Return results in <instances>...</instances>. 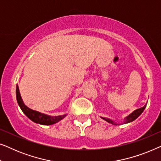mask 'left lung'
I'll return each mask as SVG.
<instances>
[{
  "label": "left lung",
  "instance_id": "8db88e82",
  "mask_svg": "<svg viewBox=\"0 0 161 161\" xmlns=\"http://www.w3.org/2000/svg\"><path fill=\"white\" fill-rule=\"evenodd\" d=\"M147 105H145L144 107L142 108H140L138 109H136V111H134L133 113L130 114L129 116H127L126 118H125V123H128V122H133V121H134L136 119H137L138 116H139L141 114H142V112L144 111V110L145 109V108H146ZM102 119H103L106 121V122L111 123V124H113V125H116L115 122H114V121H112L111 119H109L108 118H104V117H102Z\"/></svg>",
  "mask_w": 161,
  "mask_h": 161
}]
</instances>
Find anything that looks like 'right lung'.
<instances>
[{
	"label": "right lung",
	"instance_id": "right-lung-1",
	"mask_svg": "<svg viewBox=\"0 0 161 161\" xmlns=\"http://www.w3.org/2000/svg\"><path fill=\"white\" fill-rule=\"evenodd\" d=\"M16 97L17 103H18L19 108H20L22 111L33 122L39 123L40 125H51L53 124L59 122V121L65 117V115L62 116H51L46 115V114H42L40 112L34 111V110L29 108L23 103V101L22 100V97L20 96V93H19V90L18 85H17L16 87Z\"/></svg>",
	"mask_w": 161,
	"mask_h": 161
}]
</instances>
